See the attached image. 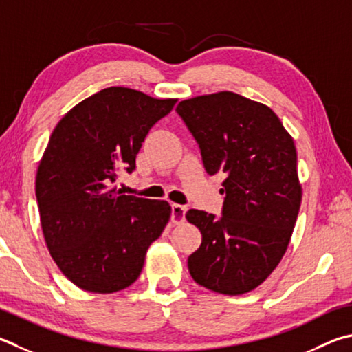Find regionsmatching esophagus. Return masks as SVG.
Segmentation results:
<instances>
[{
  "label": "esophagus",
  "mask_w": 352,
  "mask_h": 352,
  "mask_svg": "<svg viewBox=\"0 0 352 352\" xmlns=\"http://www.w3.org/2000/svg\"><path fill=\"white\" fill-rule=\"evenodd\" d=\"M186 206H182V204H172V215H170V221L174 225H180V223L184 221V215H186Z\"/></svg>",
  "instance_id": "34e87169"
}]
</instances>
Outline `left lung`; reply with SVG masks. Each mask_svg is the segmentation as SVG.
<instances>
[{
	"label": "left lung",
	"mask_w": 352,
	"mask_h": 352,
	"mask_svg": "<svg viewBox=\"0 0 352 352\" xmlns=\"http://www.w3.org/2000/svg\"><path fill=\"white\" fill-rule=\"evenodd\" d=\"M177 112L208 174L226 175L220 219L186 212L201 232L189 272L206 289L241 296L271 276L291 241L302 203L296 144L271 107L229 91L183 100Z\"/></svg>",
	"instance_id": "8db88e82"
}]
</instances>
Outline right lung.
<instances>
[{"label":"right lung","instance_id":"1","mask_svg":"<svg viewBox=\"0 0 352 352\" xmlns=\"http://www.w3.org/2000/svg\"><path fill=\"white\" fill-rule=\"evenodd\" d=\"M175 103L113 86L82 100L55 126L35 194L49 252L81 289L112 294L131 286L168 225V201L124 195L115 183L120 172L135 169L151 127Z\"/></svg>","mask_w":352,"mask_h":352}]
</instances>
